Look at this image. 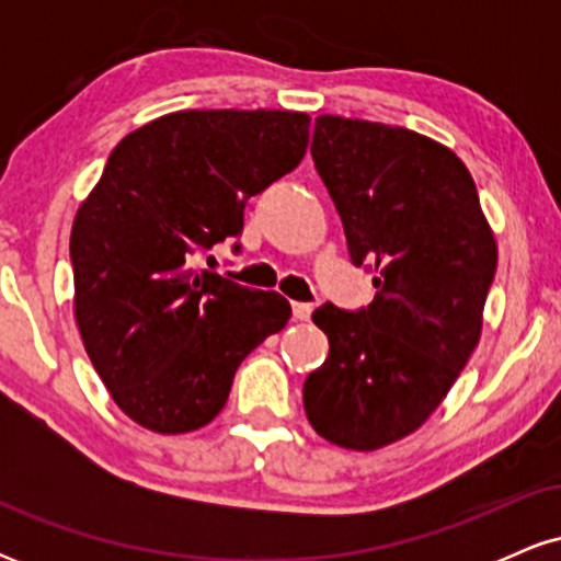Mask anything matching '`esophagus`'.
Masks as SVG:
<instances>
[{
    "mask_svg": "<svg viewBox=\"0 0 561 561\" xmlns=\"http://www.w3.org/2000/svg\"><path fill=\"white\" fill-rule=\"evenodd\" d=\"M311 313H313L311 302H293V317L298 321H308L311 319Z\"/></svg>",
    "mask_w": 561,
    "mask_h": 561,
    "instance_id": "esophagus-1",
    "label": "esophagus"
}]
</instances>
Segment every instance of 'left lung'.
Wrapping results in <instances>:
<instances>
[{"label":"left lung","instance_id":"left-lung-1","mask_svg":"<svg viewBox=\"0 0 561 561\" xmlns=\"http://www.w3.org/2000/svg\"><path fill=\"white\" fill-rule=\"evenodd\" d=\"M311 156L377 295L358 311H313L330 356L302 405L334 446L375 450L420 430L467 366L499 250L467 165L440 141L319 115Z\"/></svg>","mask_w":561,"mask_h":561}]
</instances>
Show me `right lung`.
<instances>
[{
  "label": "right lung",
  "mask_w": 561,
  "mask_h": 561,
  "mask_svg": "<svg viewBox=\"0 0 561 561\" xmlns=\"http://www.w3.org/2000/svg\"><path fill=\"white\" fill-rule=\"evenodd\" d=\"M306 113L179 111L115 145L70 231L73 313L128 420L179 435L227 403L237 366L289 319L279 293L197 272L244 203L306 156Z\"/></svg>",
  "instance_id": "add662e5"
}]
</instances>
